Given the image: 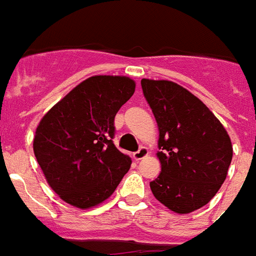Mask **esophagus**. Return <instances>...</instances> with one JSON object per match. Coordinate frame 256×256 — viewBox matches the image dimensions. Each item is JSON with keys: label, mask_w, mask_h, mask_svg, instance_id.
Returning a JSON list of instances; mask_svg holds the SVG:
<instances>
[{"label": "esophagus", "mask_w": 256, "mask_h": 256, "mask_svg": "<svg viewBox=\"0 0 256 256\" xmlns=\"http://www.w3.org/2000/svg\"><path fill=\"white\" fill-rule=\"evenodd\" d=\"M146 156H148V150L146 147H140L138 151L132 154V158H134L136 161L142 160V158H144Z\"/></svg>", "instance_id": "obj_1"}]
</instances>
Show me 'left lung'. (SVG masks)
<instances>
[{"label":"left lung","mask_w":256,"mask_h":256,"mask_svg":"<svg viewBox=\"0 0 256 256\" xmlns=\"http://www.w3.org/2000/svg\"><path fill=\"white\" fill-rule=\"evenodd\" d=\"M158 126L161 173L152 194L176 214L206 206L224 184L233 147L224 126L202 100L170 80L142 79Z\"/></svg>","instance_id":"obj_1"}]
</instances>
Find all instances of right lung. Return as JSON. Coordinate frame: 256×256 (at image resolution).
Wrapping results in <instances>:
<instances>
[{
  "label": "right lung",
  "instance_id": "add662e5",
  "mask_svg": "<svg viewBox=\"0 0 256 256\" xmlns=\"http://www.w3.org/2000/svg\"><path fill=\"white\" fill-rule=\"evenodd\" d=\"M135 82L95 75L79 83L42 118L34 152L48 184L80 210L100 204L117 188L132 158L116 148L114 117L134 95Z\"/></svg>",
  "mask_w": 256,
  "mask_h": 256
}]
</instances>
